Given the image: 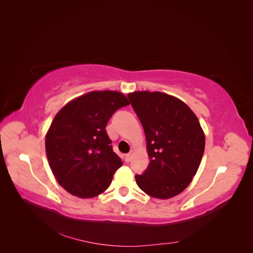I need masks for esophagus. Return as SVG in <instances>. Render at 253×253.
Segmentation results:
<instances>
[{
  "label": "esophagus",
  "instance_id": "34e87169",
  "mask_svg": "<svg viewBox=\"0 0 253 253\" xmlns=\"http://www.w3.org/2000/svg\"><path fill=\"white\" fill-rule=\"evenodd\" d=\"M132 155H133V150H131V152L127 153V154L126 155V163H129V162H131Z\"/></svg>",
  "mask_w": 253,
  "mask_h": 253
}]
</instances>
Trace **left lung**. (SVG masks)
Returning a JSON list of instances; mask_svg holds the SVG:
<instances>
[{
  "label": "left lung",
  "mask_w": 253,
  "mask_h": 253,
  "mask_svg": "<svg viewBox=\"0 0 253 253\" xmlns=\"http://www.w3.org/2000/svg\"><path fill=\"white\" fill-rule=\"evenodd\" d=\"M147 139L148 169L136 175L148 195L168 200L181 193L200 168L205 133L196 115L180 99L160 91H133L127 95Z\"/></svg>",
  "instance_id": "8db88e82"
}]
</instances>
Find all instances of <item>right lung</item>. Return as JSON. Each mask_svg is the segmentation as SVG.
<instances>
[{"label": "right lung", "mask_w": 253, "mask_h": 253, "mask_svg": "<svg viewBox=\"0 0 253 253\" xmlns=\"http://www.w3.org/2000/svg\"><path fill=\"white\" fill-rule=\"evenodd\" d=\"M129 104L116 90H93L66 103L45 136V151L53 176L68 193L98 196L122 166L112 149L106 125L118 109Z\"/></svg>", "instance_id": "obj_1"}]
</instances>
